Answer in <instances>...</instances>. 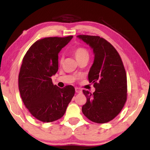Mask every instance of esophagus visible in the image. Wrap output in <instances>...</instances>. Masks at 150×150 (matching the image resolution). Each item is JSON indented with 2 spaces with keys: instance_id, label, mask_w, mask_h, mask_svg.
Listing matches in <instances>:
<instances>
[{
  "instance_id": "obj_1",
  "label": "esophagus",
  "mask_w": 150,
  "mask_h": 150,
  "mask_svg": "<svg viewBox=\"0 0 150 150\" xmlns=\"http://www.w3.org/2000/svg\"><path fill=\"white\" fill-rule=\"evenodd\" d=\"M75 91H76V93H81V89H79V88H75Z\"/></svg>"
}]
</instances>
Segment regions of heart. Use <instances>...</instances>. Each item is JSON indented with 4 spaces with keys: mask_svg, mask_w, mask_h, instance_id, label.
Here are the masks:
<instances>
[{
    "mask_svg": "<svg viewBox=\"0 0 150 150\" xmlns=\"http://www.w3.org/2000/svg\"><path fill=\"white\" fill-rule=\"evenodd\" d=\"M73 53H74V55L77 61H80V60L85 59H88L89 57H90V53H89L88 50L83 47H79L76 48L74 50V52H73ZM62 60L63 58L61 57L60 59V63L62 62Z\"/></svg>",
    "mask_w": 150,
    "mask_h": 150,
    "instance_id": "b5f03b06",
    "label": "heart"
}]
</instances>
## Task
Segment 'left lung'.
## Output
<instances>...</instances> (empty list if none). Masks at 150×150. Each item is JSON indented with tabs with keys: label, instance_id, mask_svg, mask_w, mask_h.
Listing matches in <instances>:
<instances>
[{
	"label": "left lung",
	"instance_id": "8db88e82",
	"mask_svg": "<svg viewBox=\"0 0 150 150\" xmlns=\"http://www.w3.org/2000/svg\"><path fill=\"white\" fill-rule=\"evenodd\" d=\"M79 39L89 45L94 54L88 80L94 83L93 93L83 90L87 98L82 111L96 123L113 120L124 106L127 98V78L119 54L107 40L98 36L80 35Z\"/></svg>",
	"mask_w": 150,
	"mask_h": 150
}]
</instances>
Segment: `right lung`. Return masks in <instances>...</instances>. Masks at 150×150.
Instances as JSON below:
<instances>
[{
    "label": "right lung",
    "mask_w": 150,
    "mask_h": 150,
    "mask_svg": "<svg viewBox=\"0 0 150 150\" xmlns=\"http://www.w3.org/2000/svg\"><path fill=\"white\" fill-rule=\"evenodd\" d=\"M72 38L47 37L37 40L22 60L18 75L22 100L31 114L42 122L60 119L74 96L73 86L60 88L53 84L52 79L59 69V53Z\"/></svg>",
    "instance_id": "right-lung-1"
}]
</instances>
